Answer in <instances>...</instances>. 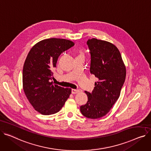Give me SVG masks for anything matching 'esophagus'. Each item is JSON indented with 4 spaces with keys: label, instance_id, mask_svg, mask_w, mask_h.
<instances>
[{
    "label": "esophagus",
    "instance_id": "esophagus-1",
    "mask_svg": "<svg viewBox=\"0 0 151 151\" xmlns=\"http://www.w3.org/2000/svg\"><path fill=\"white\" fill-rule=\"evenodd\" d=\"M79 92V90H78V89H72V93L73 94H76V93H78Z\"/></svg>",
    "mask_w": 151,
    "mask_h": 151
}]
</instances>
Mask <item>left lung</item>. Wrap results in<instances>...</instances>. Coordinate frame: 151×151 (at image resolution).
I'll return each instance as SVG.
<instances>
[{
  "label": "left lung",
  "mask_w": 151,
  "mask_h": 151,
  "mask_svg": "<svg viewBox=\"0 0 151 151\" xmlns=\"http://www.w3.org/2000/svg\"><path fill=\"white\" fill-rule=\"evenodd\" d=\"M87 44L91 55L90 73L98 78L92 93L85 91L87 103L81 114L91 119L105 116L117 101L125 81L126 70L121 54L113 44L92 38Z\"/></svg>",
  "instance_id": "obj_1"
}]
</instances>
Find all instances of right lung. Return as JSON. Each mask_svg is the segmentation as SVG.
<instances>
[{
	"label": "right lung",
	"mask_w": 151,
	"mask_h": 151,
	"mask_svg": "<svg viewBox=\"0 0 151 151\" xmlns=\"http://www.w3.org/2000/svg\"><path fill=\"white\" fill-rule=\"evenodd\" d=\"M74 45L70 40L50 38L38 42L29 50L23 68V89L39 113L49 115L58 112L71 94V88L53 84L51 80L58 57Z\"/></svg>",
	"instance_id": "obj_1"
}]
</instances>
